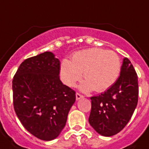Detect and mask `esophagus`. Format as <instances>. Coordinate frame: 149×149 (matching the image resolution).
Listing matches in <instances>:
<instances>
[{
	"instance_id": "34e87169",
	"label": "esophagus",
	"mask_w": 149,
	"mask_h": 149,
	"mask_svg": "<svg viewBox=\"0 0 149 149\" xmlns=\"http://www.w3.org/2000/svg\"><path fill=\"white\" fill-rule=\"evenodd\" d=\"M82 97H83V96H82V94H79V93H76V100L81 99V98H82Z\"/></svg>"
}]
</instances>
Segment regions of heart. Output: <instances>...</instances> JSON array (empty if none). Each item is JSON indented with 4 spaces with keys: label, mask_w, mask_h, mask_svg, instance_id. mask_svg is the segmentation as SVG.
<instances>
[{
    "label": "heart",
    "mask_w": 149,
    "mask_h": 149,
    "mask_svg": "<svg viewBox=\"0 0 149 149\" xmlns=\"http://www.w3.org/2000/svg\"><path fill=\"white\" fill-rule=\"evenodd\" d=\"M120 70V58L114 52L88 48L74 53L72 61L64 58L60 66V74L63 82L72 87L83 74L86 81L80 86L81 91L88 92L94 89L102 92L113 85Z\"/></svg>",
    "instance_id": "b5f03b06"
}]
</instances>
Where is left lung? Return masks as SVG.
<instances>
[{"label": "left lung", "mask_w": 149, "mask_h": 149, "mask_svg": "<svg viewBox=\"0 0 149 149\" xmlns=\"http://www.w3.org/2000/svg\"><path fill=\"white\" fill-rule=\"evenodd\" d=\"M138 79L134 67L123 58L118 80L103 94L91 97L89 123L97 133L111 136L130 121L138 102Z\"/></svg>", "instance_id": "left-lung-1"}]
</instances>
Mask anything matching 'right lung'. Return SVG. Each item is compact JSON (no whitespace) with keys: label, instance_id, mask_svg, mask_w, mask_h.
<instances>
[{"label":"right lung","instance_id":"obj_1","mask_svg":"<svg viewBox=\"0 0 149 149\" xmlns=\"http://www.w3.org/2000/svg\"><path fill=\"white\" fill-rule=\"evenodd\" d=\"M60 62L51 52L27 58L13 80L17 118L31 134L43 141L58 137L75 102V92L59 79Z\"/></svg>","mask_w":149,"mask_h":149}]
</instances>
